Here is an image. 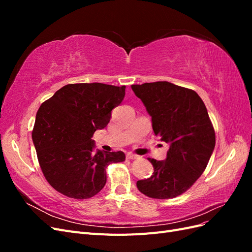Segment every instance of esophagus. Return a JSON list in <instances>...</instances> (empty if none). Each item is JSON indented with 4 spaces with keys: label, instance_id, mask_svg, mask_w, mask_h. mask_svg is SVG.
Instances as JSON below:
<instances>
[{
    "label": "esophagus",
    "instance_id": "obj_1",
    "mask_svg": "<svg viewBox=\"0 0 252 252\" xmlns=\"http://www.w3.org/2000/svg\"><path fill=\"white\" fill-rule=\"evenodd\" d=\"M126 158H129V159H134V158H139V156L133 155V154H131V152H128L127 156H126Z\"/></svg>",
    "mask_w": 252,
    "mask_h": 252
}]
</instances>
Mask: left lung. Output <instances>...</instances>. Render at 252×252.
<instances>
[{
  "instance_id": "left-lung-1",
  "label": "left lung",
  "mask_w": 252,
  "mask_h": 252,
  "mask_svg": "<svg viewBox=\"0 0 252 252\" xmlns=\"http://www.w3.org/2000/svg\"><path fill=\"white\" fill-rule=\"evenodd\" d=\"M131 88L151 117L155 134L169 144L164 161L148 158L155 171L136 187L152 199H172L204 172L216 146L215 129L202 98L191 89L166 81Z\"/></svg>"
}]
</instances>
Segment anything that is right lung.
Segmentation results:
<instances>
[{
	"label": "right lung",
	"mask_w": 252,
	"mask_h": 252,
	"mask_svg": "<svg viewBox=\"0 0 252 252\" xmlns=\"http://www.w3.org/2000/svg\"><path fill=\"white\" fill-rule=\"evenodd\" d=\"M126 86L102 83L68 84L36 112L32 141L45 179L57 191L84 200L106 184V168L125 161L123 151L96 149L91 140L109 123L111 110L125 96Z\"/></svg>",
	"instance_id": "obj_1"
}]
</instances>
